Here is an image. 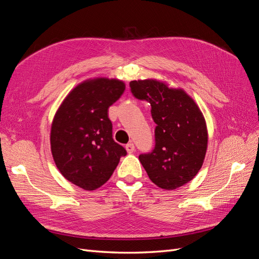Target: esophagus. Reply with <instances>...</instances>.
<instances>
[{"instance_id":"esophagus-1","label":"esophagus","mask_w":259,"mask_h":259,"mask_svg":"<svg viewBox=\"0 0 259 259\" xmlns=\"http://www.w3.org/2000/svg\"><path fill=\"white\" fill-rule=\"evenodd\" d=\"M125 148H126V151L128 153H133V152L135 151V146H134V144H133V143H128L126 146H125Z\"/></svg>"}]
</instances>
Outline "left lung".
Wrapping results in <instances>:
<instances>
[{
  "mask_svg": "<svg viewBox=\"0 0 259 259\" xmlns=\"http://www.w3.org/2000/svg\"><path fill=\"white\" fill-rule=\"evenodd\" d=\"M130 88L136 99L150 104L156 124L154 148L139 154L149 178L166 190L189 183L200 170L207 148L206 124L199 107L183 90L155 80L132 81Z\"/></svg>",
  "mask_w": 259,
  "mask_h": 259,
  "instance_id": "left-lung-1",
  "label": "left lung"
}]
</instances>
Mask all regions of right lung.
<instances>
[{"instance_id":"obj_1","label":"right lung","mask_w":259,"mask_h":259,"mask_svg":"<svg viewBox=\"0 0 259 259\" xmlns=\"http://www.w3.org/2000/svg\"><path fill=\"white\" fill-rule=\"evenodd\" d=\"M125 85L119 80L86 81L69 94L54 117L52 153L67 180L94 190L111 177L125 148L112 138L108 109L119 99Z\"/></svg>"}]
</instances>
